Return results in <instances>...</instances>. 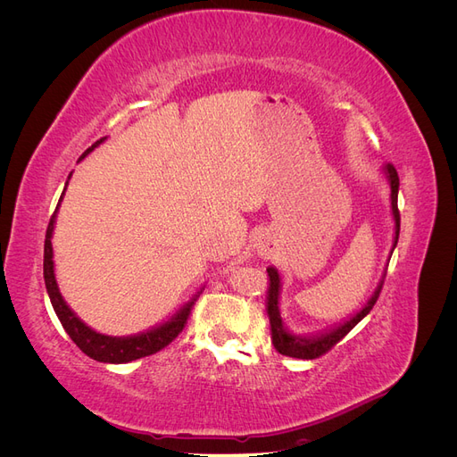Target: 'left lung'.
Segmentation results:
<instances>
[{
  "label": "left lung",
  "instance_id": "1",
  "mask_svg": "<svg viewBox=\"0 0 457 457\" xmlns=\"http://www.w3.org/2000/svg\"><path fill=\"white\" fill-rule=\"evenodd\" d=\"M386 179H389V185H391V205H393V217H395V244H393V250L398 242V232H400V212H398V173L395 170L393 163H386ZM269 272V299H267V312H269V320H270V331H272V345L274 349L278 351L284 356H292V358H303V361H312V358H318L326 354L328 351H331L336 347V345L349 334V331L362 320V318L373 309L376 305V301L381 294V287L383 282L378 286L376 292L370 297V301L366 303V307L356 312L349 322L341 324L339 328L328 331V334L322 336H316L312 339L307 337H299L289 334L286 329L284 322H282V316H280V309H278V295H280V276L278 270L274 267L267 269Z\"/></svg>",
  "mask_w": 457,
  "mask_h": 457
}]
</instances>
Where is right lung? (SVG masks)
<instances>
[{
  "instance_id": "add662e5",
  "label": "right lung",
  "mask_w": 457,
  "mask_h": 457,
  "mask_svg": "<svg viewBox=\"0 0 457 457\" xmlns=\"http://www.w3.org/2000/svg\"><path fill=\"white\" fill-rule=\"evenodd\" d=\"M104 139L96 141L91 148H87L84 154H81L79 160H84L89 152L101 145ZM72 175V173H71ZM68 175V179H71ZM68 185V183H66ZM66 190V187H64ZM64 196V192H62ZM61 196V200H62ZM54 217H57V210L51 215L49 225H47V232H46V245H44V278H46V287L47 294L51 299V305L57 312L59 320L62 324V328L66 329V334L71 336V339L78 345L81 353H86L89 358L96 362H110V364H123V362H131L137 361V358L143 356H150L158 351H162L168 345L181 334L185 329L188 316L192 311V305H195V299L179 311L171 320H168L165 324L145 331V334L133 336V337H110V336H103L96 334L95 329H91L89 326H86L79 318L71 311V307L66 305L61 292L57 280H54V270H53V245H51V237H53V227H54Z\"/></svg>"
}]
</instances>
